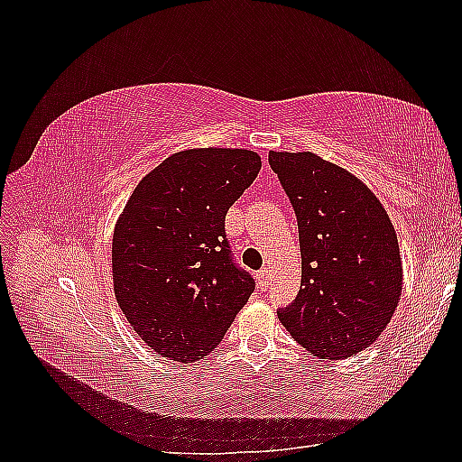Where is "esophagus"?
<instances>
[{"mask_svg":"<svg viewBox=\"0 0 462 462\" xmlns=\"http://www.w3.org/2000/svg\"><path fill=\"white\" fill-rule=\"evenodd\" d=\"M270 277H272V270L270 268H263L260 273H258V283L262 287H268L270 285Z\"/></svg>","mask_w":462,"mask_h":462,"instance_id":"34e87169","label":"esophagus"}]
</instances>
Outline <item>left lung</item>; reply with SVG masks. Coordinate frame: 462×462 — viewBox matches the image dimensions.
<instances>
[{
	"instance_id": "8db88e82",
	"label": "left lung",
	"mask_w": 462,
	"mask_h": 462,
	"mask_svg": "<svg viewBox=\"0 0 462 462\" xmlns=\"http://www.w3.org/2000/svg\"><path fill=\"white\" fill-rule=\"evenodd\" d=\"M295 209L302 258L297 299L277 312L306 351L348 358L380 337L402 289L399 243L385 208L343 167L312 152H270Z\"/></svg>"
}]
</instances>
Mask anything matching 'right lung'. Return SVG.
<instances>
[{
    "label": "right lung",
    "mask_w": 462,
    "mask_h": 462,
    "mask_svg": "<svg viewBox=\"0 0 462 462\" xmlns=\"http://www.w3.org/2000/svg\"><path fill=\"white\" fill-rule=\"evenodd\" d=\"M262 167L256 152H177L133 190L114 231L111 265L123 314L150 348L200 360L254 291L233 262L226 216Z\"/></svg>",
    "instance_id": "obj_1"
}]
</instances>
